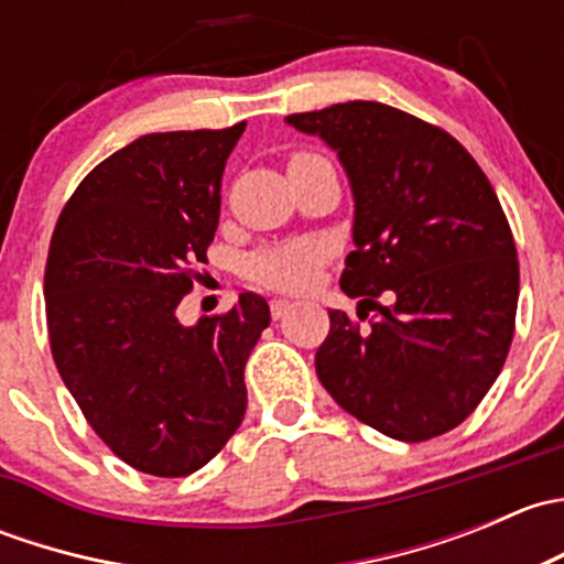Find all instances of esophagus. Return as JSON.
<instances>
[{
	"instance_id": "obj_1",
	"label": "esophagus",
	"mask_w": 564,
	"mask_h": 564,
	"mask_svg": "<svg viewBox=\"0 0 564 564\" xmlns=\"http://www.w3.org/2000/svg\"><path fill=\"white\" fill-rule=\"evenodd\" d=\"M289 308H292V303H289V300H270V314H272V318L286 316Z\"/></svg>"
}]
</instances>
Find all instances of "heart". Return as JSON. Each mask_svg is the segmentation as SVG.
Here are the masks:
<instances>
[{
	"mask_svg": "<svg viewBox=\"0 0 564 564\" xmlns=\"http://www.w3.org/2000/svg\"><path fill=\"white\" fill-rule=\"evenodd\" d=\"M322 259H324V248L318 246V242L300 240V242H289V246L261 250V253L250 256L246 272L250 281L256 283L297 292V289H305L311 281H314Z\"/></svg>",
	"mask_w": 564,
	"mask_h": 564,
	"instance_id": "heart-1",
	"label": "heart"
}]
</instances>
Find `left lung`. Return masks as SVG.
<instances>
[{
    "mask_svg": "<svg viewBox=\"0 0 564 564\" xmlns=\"http://www.w3.org/2000/svg\"><path fill=\"white\" fill-rule=\"evenodd\" d=\"M338 155L355 198L340 289L316 377L384 436L423 442L464 423L513 340L519 259L491 182L445 130L373 100L286 117Z\"/></svg>",
    "mask_w": 564,
    "mask_h": 564,
    "instance_id": "8db88e82",
    "label": "left lung"
}]
</instances>
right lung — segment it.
<instances>
[{
	"mask_svg": "<svg viewBox=\"0 0 564 564\" xmlns=\"http://www.w3.org/2000/svg\"><path fill=\"white\" fill-rule=\"evenodd\" d=\"M242 130L141 135L84 176L51 237L43 292L62 382L95 434L147 475L202 469L246 417L267 300L246 292L224 316L176 318Z\"/></svg>",
	"mask_w": 564,
	"mask_h": 564,
	"instance_id": "1",
	"label": "right lung"
}]
</instances>
